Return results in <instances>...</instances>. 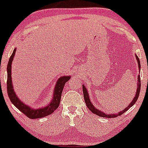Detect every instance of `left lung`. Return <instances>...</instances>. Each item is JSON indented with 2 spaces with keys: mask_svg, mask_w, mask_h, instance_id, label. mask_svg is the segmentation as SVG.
<instances>
[{
  "mask_svg": "<svg viewBox=\"0 0 148 148\" xmlns=\"http://www.w3.org/2000/svg\"><path fill=\"white\" fill-rule=\"evenodd\" d=\"M136 59H137L138 64L139 70H140V60H139V59H138V57L136 56ZM138 88H137V90H136V96L134 97V100H133L132 102L130 103V105H129V106L126 107V108H125L123 111L120 112H119L118 114H106L102 112L101 111H100V110H96V109L94 108L93 105H92V103H90V101L88 94V92H87V89L86 88L85 86H84V85H83V92H84V100H85V103H86V104L87 108H88L92 113L95 114L96 115H98L99 116H102V117L114 118V117H116V116H120L121 114H124L125 112L127 111L129 108H131V107L134 105L135 103L137 101L138 98V96H139V94H140V77H139V76H138Z\"/></svg>",
  "mask_w": 148,
  "mask_h": 148,
  "instance_id": "obj_1",
  "label": "left lung"
}]
</instances>
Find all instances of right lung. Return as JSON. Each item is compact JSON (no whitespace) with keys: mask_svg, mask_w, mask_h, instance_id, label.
Here are the masks:
<instances>
[{"mask_svg":"<svg viewBox=\"0 0 148 148\" xmlns=\"http://www.w3.org/2000/svg\"><path fill=\"white\" fill-rule=\"evenodd\" d=\"M15 52L16 49H14L13 53H12V56L10 58L7 67V90L10 100L16 108L30 119H38V118L44 117V116L50 115L59 107L63 88H64L66 83L70 79V77H66L65 76V77H62L58 79V81L56 83V88H55L54 95H53L54 97L48 106H45V108L40 109H36V110L31 109L27 105H24L21 100H19L17 95L14 93L13 87H12V78H11V64H12V60H13Z\"/></svg>","mask_w":148,"mask_h":148,"instance_id":"1","label":"right lung"}]
</instances>
